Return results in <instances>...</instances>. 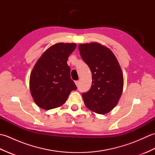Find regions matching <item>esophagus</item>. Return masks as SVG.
Instances as JSON below:
<instances>
[{
    "label": "esophagus",
    "instance_id": "34e87169",
    "mask_svg": "<svg viewBox=\"0 0 155 155\" xmlns=\"http://www.w3.org/2000/svg\"><path fill=\"white\" fill-rule=\"evenodd\" d=\"M74 83H75V84L77 85V86L78 87V84H79V81H74Z\"/></svg>",
    "mask_w": 155,
    "mask_h": 155
}]
</instances>
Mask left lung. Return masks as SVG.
Instances as JSON below:
<instances>
[{
    "instance_id": "8db88e82",
    "label": "left lung",
    "mask_w": 155,
    "mask_h": 155,
    "mask_svg": "<svg viewBox=\"0 0 155 155\" xmlns=\"http://www.w3.org/2000/svg\"><path fill=\"white\" fill-rule=\"evenodd\" d=\"M80 54L92 72L90 90L82 94L86 107L94 113H108L116 106L123 89V74L109 48L96 42L78 46Z\"/></svg>"
}]
</instances>
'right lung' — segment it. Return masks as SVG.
<instances>
[{
  "label": "right lung",
  "mask_w": 155,
  "mask_h": 155,
  "mask_svg": "<svg viewBox=\"0 0 155 155\" xmlns=\"http://www.w3.org/2000/svg\"><path fill=\"white\" fill-rule=\"evenodd\" d=\"M77 45L57 43L48 48L32 69L30 77V90L38 106L50 110L61 106L69 94L77 87L71 78L68 58Z\"/></svg>",
  "instance_id": "right-lung-1"
}]
</instances>
